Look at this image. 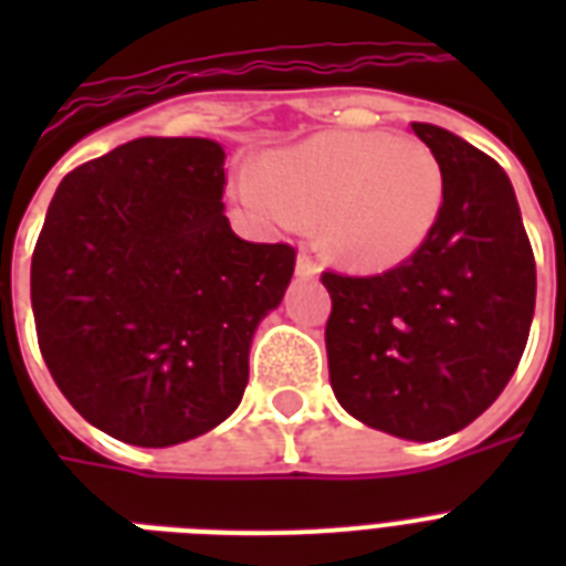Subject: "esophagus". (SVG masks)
<instances>
[{"mask_svg":"<svg viewBox=\"0 0 566 566\" xmlns=\"http://www.w3.org/2000/svg\"><path fill=\"white\" fill-rule=\"evenodd\" d=\"M296 273L305 275V279H314V275H319V264L308 252H300V258H296Z\"/></svg>","mask_w":566,"mask_h":566,"instance_id":"obj_1","label":"esophagus"}]
</instances>
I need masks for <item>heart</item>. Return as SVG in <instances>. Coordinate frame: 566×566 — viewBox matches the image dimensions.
<instances>
[{
	"label": "heart",
	"mask_w": 566,
	"mask_h": 566,
	"mask_svg": "<svg viewBox=\"0 0 566 566\" xmlns=\"http://www.w3.org/2000/svg\"><path fill=\"white\" fill-rule=\"evenodd\" d=\"M234 193L275 226L319 217V243L355 270H385L411 258L443 205L438 155L417 137L326 132L264 155Z\"/></svg>",
	"instance_id": "obj_1"
}]
</instances>
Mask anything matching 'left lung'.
<instances>
[{"label": "left lung", "mask_w": 566, "mask_h": 566, "mask_svg": "<svg viewBox=\"0 0 566 566\" xmlns=\"http://www.w3.org/2000/svg\"><path fill=\"white\" fill-rule=\"evenodd\" d=\"M438 155L443 205L422 247L378 275L326 270L328 378L370 429L438 440L488 411L535 317V255L509 176L447 128L411 123Z\"/></svg>", "instance_id": "8db88e82"}]
</instances>
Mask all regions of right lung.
<instances>
[{
	"label": "right lung",
	"instance_id": "obj_1",
	"mask_svg": "<svg viewBox=\"0 0 566 566\" xmlns=\"http://www.w3.org/2000/svg\"><path fill=\"white\" fill-rule=\"evenodd\" d=\"M226 153L137 137L75 167L31 255L49 373L84 420L132 447H172L243 399L258 323L296 249L249 243L222 213Z\"/></svg>",
	"mask_w": 566,
	"mask_h": 566
}]
</instances>
